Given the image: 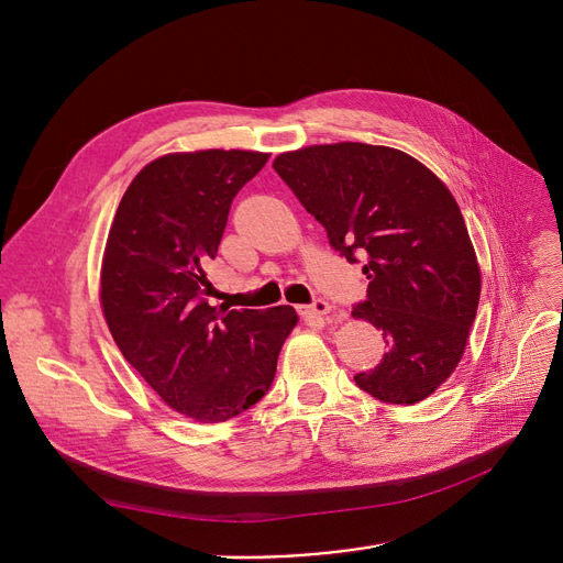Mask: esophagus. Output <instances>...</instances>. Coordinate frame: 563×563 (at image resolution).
Wrapping results in <instances>:
<instances>
[{
    "mask_svg": "<svg viewBox=\"0 0 563 563\" xmlns=\"http://www.w3.org/2000/svg\"><path fill=\"white\" fill-rule=\"evenodd\" d=\"M331 310H333V306H331L327 299H321V297L310 303V312H312V314H319V317L331 314Z\"/></svg>",
    "mask_w": 563,
    "mask_h": 563,
    "instance_id": "esophagus-1",
    "label": "esophagus"
}]
</instances>
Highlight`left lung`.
<instances>
[{
  "label": "left lung",
  "instance_id": "1",
  "mask_svg": "<svg viewBox=\"0 0 563 563\" xmlns=\"http://www.w3.org/2000/svg\"><path fill=\"white\" fill-rule=\"evenodd\" d=\"M274 168L329 244L363 260L367 299L353 317L383 331L388 351L356 386L386 404L422 401L456 369L479 306V264L454 196L386 145H310Z\"/></svg>",
  "mask_w": 563,
  "mask_h": 563
}]
</instances>
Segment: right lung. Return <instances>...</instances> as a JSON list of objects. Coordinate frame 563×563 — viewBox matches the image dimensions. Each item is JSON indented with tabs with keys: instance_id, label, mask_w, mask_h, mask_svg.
<instances>
[{
	"instance_id": "1",
	"label": "right lung",
	"mask_w": 563,
	"mask_h": 563,
	"mask_svg": "<svg viewBox=\"0 0 563 563\" xmlns=\"http://www.w3.org/2000/svg\"><path fill=\"white\" fill-rule=\"evenodd\" d=\"M269 159L251 151L164 155L118 205L102 262V310L125 361L173 410L225 422L272 388L289 306L214 308L207 266L232 198Z\"/></svg>"
}]
</instances>
